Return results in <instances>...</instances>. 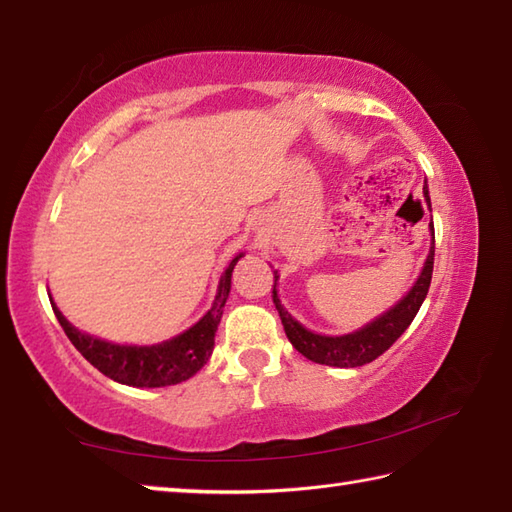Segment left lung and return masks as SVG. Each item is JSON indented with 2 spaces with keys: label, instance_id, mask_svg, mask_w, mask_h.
I'll use <instances>...</instances> for the list:
<instances>
[{
  "label": "left lung",
  "instance_id": "8db88e82",
  "mask_svg": "<svg viewBox=\"0 0 512 512\" xmlns=\"http://www.w3.org/2000/svg\"><path fill=\"white\" fill-rule=\"evenodd\" d=\"M424 201L431 207V196H429L426 181H424ZM429 227H431L429 256H426L422 274L417 276L409 294H406L398 305L391 307L387 314L375 318L373 322H369V325H364L358 331L347 333V336H320V333H314L302 327L300 322L283 307V302H280L278 291H276L278 271H274V291H271V298H274L278 316L283 320L285 333L289 342L294 344V349L300 351L302 356L311 362L327 364V367H340V369L362 367V364H369L378 356H382V353L402 336L406 327L411 325L413 318L417 316V311L422 307L426 294H429L431 276H433V256H435L433 218Z\"/></svg>",
  "mask_w": 512,
  "mask_h": 512
}]
</instances>
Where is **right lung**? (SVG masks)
<instances>
[{"label":"right lung","instance_id":"add662e5","mask_svg":"<svg viewBox=\"0 0 512 512\" xmlns=\"http://www.w3.org/2000/svg\"><path fill=\"white\" fill-rule=\"evenodd\" d=\"M238 258H243V254L234 256L232 263L227 265L225 274L221 276L210 311L194 327L179 333L172 340L152 344V347L112 344L95 336H88V333H81L70 325L64 314L55 307V302L50 300V305L59 325L64 327L66 336L75 344V349L92 367L99 369L103 375H108L110 380L128 384V387H170V384L190 380L210 360L214 351V336L223 316V307L229 298V289H232V271Z\"/></svg>","mask_w":512,"mask_h":512}]
</instances>
